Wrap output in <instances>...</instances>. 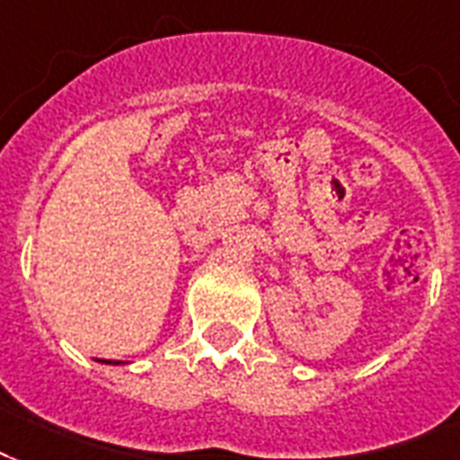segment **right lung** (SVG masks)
Wrapping results in <instances>:
<instances>
[{
	"instance_id": "1",
	"label": "right lung",
	"mask_w": 460,
	"mask_h": 460,
	"mask_svg": "<svg viewBox=\"0 0 460 460\" xmlns=\"http://www.w3.org/2000/svg\"><path fill=\"white\" fill-rule=\"evenodd\" d=\"M108 362H110V359H108ZM112 365H115V362H112Z\"/></svg>"
}]
</instances>
